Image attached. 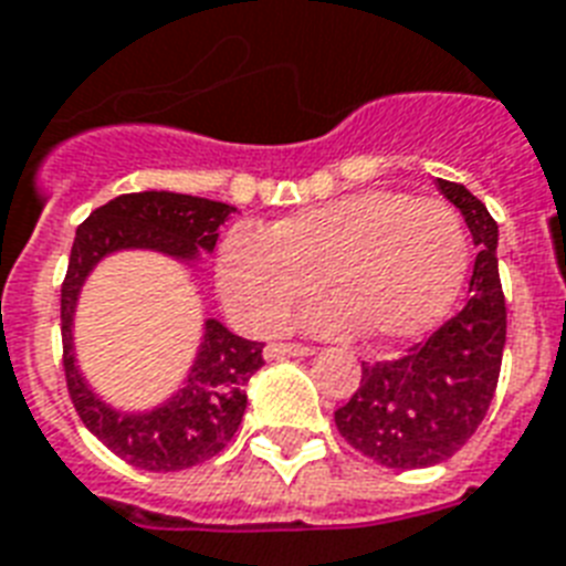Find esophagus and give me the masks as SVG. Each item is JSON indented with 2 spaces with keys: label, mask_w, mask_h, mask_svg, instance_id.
<instances>
[{
  "label": "esophagus",
  "mask_w": 566,
  "mask_h": 566,
  "mask_svg": "<svg viewBox=\"0 0 566 566\" xmlns=\"http://www.w3.org/2000/svg\"><path fill=\"white\" fill-rule=\"evenodd\" d=\"M314 353L311 346L305 344H270L264 349L266 361H279V358H308Z\"/></svg>",
  "instance_id": "obj_1"
}]
</instances>
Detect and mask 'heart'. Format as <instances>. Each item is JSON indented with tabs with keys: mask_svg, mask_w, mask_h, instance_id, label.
Listing matches in <instances>:
<instances>
[{
	"mask_svg": "<svg viewBox=\"0 0 566 566\" xmlns=\"http://www.w3.org/2000/svg\"><path fill=\"white\" fill-rule=\"evenodd\" d=\"M467 231L452 205L399 190H364L305 208L266 231L234 229L217 261L222 305L266 335L326 284L337 300L305 314L319 335L364 328L408 340L447 317L467 273Z\"/></svg>",
	"mask_w": 566,
	"mask_h": 566,
	"instance_id": "heart-1",
	"label": "heart"
}]
</instances>
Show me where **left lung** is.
Masks as SVG:
<instances>
[{
    "label": "left lung",
    "mask_w": 566,
    "mask_h": 566,
    "mask_svg": "<svg viewBox=\"0 0 566 566\" xmlns=\"http://www.w3.org/2000/svg\"><path fill=\"white\" fill-rule=\"evenodd\" d=\"M479 247L464 308L396 361H361V385L335 411L349 447L394 470L447 461L473 438L491 408L505 349L496 240L500 229L464 185L438 179Z\"/></svg>",
    "instance_id": "8db88e82"
}]
</instances>
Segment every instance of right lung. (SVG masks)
Wrapping results in <instances>:
<instances>
[{
	"label": "right lung",
	"mask_w": 566,
	"mask_h": 566,
	"mask_svg": "<svg viewBox=\"0 0 566 566\" xmlns=\"http://www.w3.org/2000/svg\"><path fill=\"white\" fill-rule=\"evenodd\" d=\"M231 213V205L202 196L144 190L111 199L75 229L70 266L61 284L66 390L84 426L114 455L149 473L188 470L229 447L247 411V381L264 364V344L231 335L222 323L208 319L179 394L146 413L114 411L93 394L75 367L73 314L78 291L93 266L119 249H153L179 261H196L199 249L211 252L217 247L220 226Z\"/></svg>",
	"instance_id": "add662e5"
}]
</instances>
